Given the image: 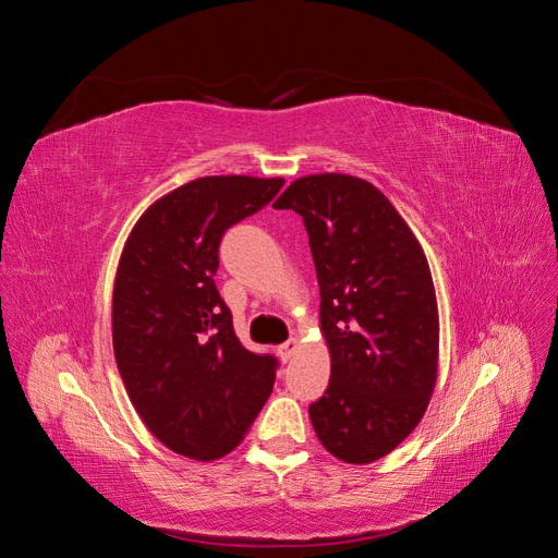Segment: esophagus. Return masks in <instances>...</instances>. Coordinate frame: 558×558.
<instances>
[{
    "label": "esophagus",
    "instance_id": "34e87169",
    "mask_svg": "<svg viewBox=\"0 0 558 558\" xmlns=\"http://www.w3.org/2000/svg\"><path fill=\"white\" fill-rule=\"evenodd\" d=\"M298 351V342L295 340H289V342H283V344H279L277 347V356H279V361H291V356L293 353Z\"/></svg>",
    "mask_w": 558,
    "mask_h": 558
}]
</instances>
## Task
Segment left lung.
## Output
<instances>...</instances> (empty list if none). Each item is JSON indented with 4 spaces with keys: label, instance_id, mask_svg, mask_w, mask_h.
<instances>
[{
    "label": "left lung",
    "instance_id": "obj_1",
    "mask_svg": "<svg viewBox=\"0 0 558 558\" xmlns=\"http://www.w3.org/2000/svg\"><path fill=\"white\" fill-rule=\"evenodd\" d=\"M272 207L302 216L316 265L330 353L326 393L310 404L316 437L344 463L379 461L424 418L437 379L440 316L426 253L359 177H300Z\"/></svg>",
    "mask_w": 558,
    "mask_h": 558
}]
</instances>
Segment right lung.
<instances>
[{
  "label": "right lung",
  "instance_id": "1",
  "mask_svg": "<svg viewBox=\"0 0 558 558\" xmlns=\"http://www.w3.org/2000/svg\"><path fill=\"white\" fill-rule=\"evenodd\" d=\"M281 185L242 174L183 183L140 216L118 260V373L146 428L195 461L238 447L272 393L277 359L242 347L214 277L226 230Z\"/></svg>",
  "mask_w": 558,
  "mask_h": 558
}]
</instances>
